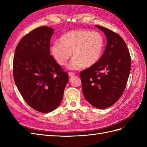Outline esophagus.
Instances as JSON below:
<instances>
[{
	"instance_id": "obj_1",
	"label": "esophagus",
	"mask_w": 147,
	"mask_h": 147,
	"mask_svg": "<svg viewBox=\"0 0 147 147\" xmlns=\"http://www.w3.org/2000/svg\"><path fill=\"white\" fill-rule=\"evenodd\" d=\"M68 75H69V77H73V76H74V73H71V72H70V73H68Z\"/></svg>"
}]
</instances>
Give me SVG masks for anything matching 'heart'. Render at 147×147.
<instances>
[{
    "label": "heart",
    "instance_id": "obj_1",
    "mask_svg": "<svg viewBox=\"0 0 147 147\" xmlns=\"http://www.w3.org/2000/svg\"><path fill=\"white\" fill-rule=\"evenodd\" d=\"M105 48L103 36L98 32L86 29H76L63 35L60 42H57L50 47L54 59L61 66L66 65L71 57H74L68 69L78 70L90 68L101 59Z\"/></svg>",
    "mask_w": 147,
    "mask_h": 147
}]
</instances>
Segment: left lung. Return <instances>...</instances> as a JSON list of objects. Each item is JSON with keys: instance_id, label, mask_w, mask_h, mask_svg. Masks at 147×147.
<instances>
[{"instance_id": "8db88e82", "label": "left lung", "mask_w": 147, "mask_h": 147, "mask_svg": "<svg viewBox=\"0 0 147 147\" xmlns=\"http://www.w3.org/2000/svg\"><path fill=\"white\" fill-rule=\"evenodd\" d=\"M107 44L101 59L80 73L83 94L92 106L105 109L123 95L131 71V59L124 40L119 34L98 25Z\"/></svg>"}]
</instances>
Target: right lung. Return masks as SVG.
I'll return each mask as SVG.
<instances>
[{
    "label": "right lung",
    "instance_id": "right-lung-1",
    "mask_svg": "<svg viewBox=\"0 0 147 147\" xmlns=\"http://www.w3.org/2000/svg\"><path fill=\"white\" fill-rule=\"evenodd\" d=\"M54 29L48 26L34 29L16 46L13 73L15 84L24 101L43 113L60 105L68 74L50 55V41Z\"/></svg>",
    "mask_w": 147,
    "mask_h": 147
}]
</instances>
